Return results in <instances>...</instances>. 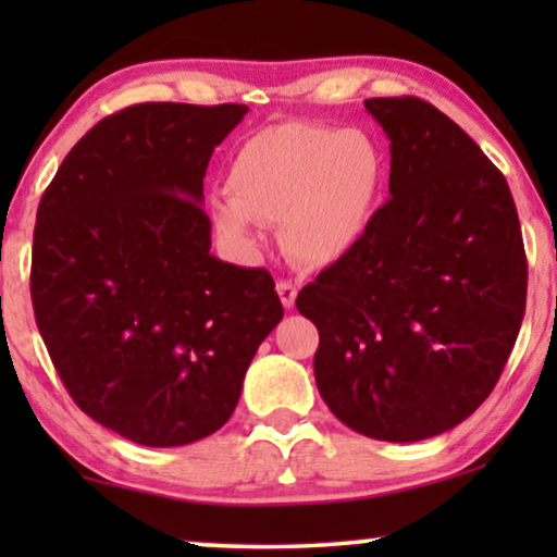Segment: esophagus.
I'll use <instances>...</instances> for the list:
<instances>
[{"mask_svg":"<svg viewBox=\"0 0 557 557\" xmlns=\"http://www.w3.org/2000/svg\"><path fill=\"white\" fill-rule=\"evenodd\" d=\"M277 295H280V300H283V306L290 310L295 306V298H298V287H295L293 283H287V280H280Z\"/></svg>","mask_w":557,"mask_h":557,"instance_id":"obj_1","label":"esophagus"}]
</instances>
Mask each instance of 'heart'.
<instances>
[{"instance_id": "obj_1", "label": "heart", "mask_w": 557, "mask_h": 557, "mask_svg": "<svg viewBox=\"0 0 557 557\" xmlns=\"http://www.w3.org/2000/svg\"><path fill=\"white\" fill-rule=\"evenodd\" d=\"M382 183V152L364 132L277 124L234 152L228 201L211 206V224L242 249L259 244L257 224H280L293 262L331 267L367 236Z\"/></svg>"}]
</instances>
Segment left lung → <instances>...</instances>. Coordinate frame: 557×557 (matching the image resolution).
Segmentation results:
<instances>
[{
	"label": "left lung",
	"instance_id": "8db88e82",
	"mask_svg": "<svg viewBox=\"0 0 557 557\" xmlns=\"http://www.w3.org/2000/svg\"><path fill=\"white\" fill-rule=\"evenodd\" d=\"M389 137V201L295 306L315 323L323 403L356 433L414 443L492 395L520 333L528 259L504 175L433 103L367 99Z\"/></svg>",
	"mask_w": 557,
	"mask_h": 557
}]
</instances>
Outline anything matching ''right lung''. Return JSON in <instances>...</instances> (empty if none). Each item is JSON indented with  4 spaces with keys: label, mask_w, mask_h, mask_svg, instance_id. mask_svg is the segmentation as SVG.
<instances>
[{
    "label": "right lung",
    "mask_w": 557,
    "mask_h": 557,
    "mask_svg": "<svg viewBox=\"0 0 557 557\" xmlns=\"http://www.w3.org/2000/svg\"><path fill=\"white\" fill-rule=\"evenodd\" d=\"M242 103H135L101 119L42 193L35 321L81 410L132 443L216 433L283 321L267 270L211 255L203 177Z\"/></svg>",
    "instance_id": "obj_1"
}]
</instances>
